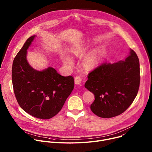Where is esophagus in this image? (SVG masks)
<instances>
[{"mask_svg": "<svg viewBox=\"0 0 152 152\" xmlns=\"http://www.w3.org/2000/svg\"><path fill=\"white\" fill-rule=\"evenodd\" d=\"M82 77L80 76H76L75 77V83L77 85H80L81 82H82Z\"/></svg>", "mask_w": 152, "mask_h": 152, "instance_id": "obj_1", "label": "esophagus"}]
</instances>
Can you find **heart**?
<instances>
[{
  "instance_id": "b5f03b06",
  "label": "heart",
  "mask_w": 152,
  "mask_h": 152,
  "mask_svg": "<svg viewBox=\"0 0 152 152\" xmlns=\"http://www.w3.org/2000/svg\"><path fill=\"white\" fill-rule=\"evenodd\" d=\"M71 52L75 55H79L82 53V49L80 47H75L71 49ZM99 55L97 52H92L88 54L83 59V66L85 68L90 69L97 66V64L99 61ZM64 62L71 65L73 64V61L71 58L69 56H66L64 59Z\"/></svg>"
}]
</instances>
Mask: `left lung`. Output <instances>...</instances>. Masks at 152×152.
<instances>
[{
    "instance_id": "left-lung-1",
    "label": "left lung",
    "mask_w": 152,
    "mask_h": 152,
    "mask_svg": "<svg viewBox=\"0 0 152 152\" xmlns=\"http://www.w3.org/2000/svg\"><path fill=\"white\" fill-rule=\"evenodd\" d=\"M85 87L95 96L92 112L102 118L123 113L135 99L140 87L139 59L134 50L124 61L104 62L91 71Z\"/></svg>"
}]
</instances>
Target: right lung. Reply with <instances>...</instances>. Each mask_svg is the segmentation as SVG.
<instances>
[{
	"instance_id": "obj_1",
	"label": "right lung",
	"mask_w": 152,
	"mask_h": 152,
	"mask_svg": "<svg viewBox=\"0 0 152 152\" xmlns=\"http://www.w3.org/2000/svg\"><path fill=\"white\" fill-rule=\"evenodd\" d=\"M34 38L29 37L14 58L12 82L20 106L33 117L47 120L61 110L75 81L72 76H62L52 67L39 72L29 66L26 52Z\"/></svg>"
}]
</instances>
